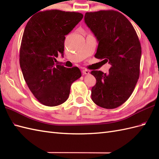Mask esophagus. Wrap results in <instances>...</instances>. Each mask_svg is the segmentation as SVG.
I'll return each mask as SVG.
<instances>
[{
    "label": "esophagus",
    "instance_id": "1",
    "mask_svg": "<svg viewBox=\"0 0 159 159\" xmlns=\"http://www.w3.org/2000/svg\"><path fill=\"white\" fill-rule=\"evenodd\" d=\"M82 72H83V74H88L89 73V71L88 70H86L85 69V70H83L82 71Z\"/></svg>",
    "mask_w": 159,
    "mask_h": 159
}]
</instances>
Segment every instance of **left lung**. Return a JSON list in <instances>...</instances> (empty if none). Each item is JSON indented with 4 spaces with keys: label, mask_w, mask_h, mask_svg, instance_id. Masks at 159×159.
<instances>
[{
    "label": "left lung",
    "mask_w": 159,
    "mask_h": 159,
    "mask_svg": "<svg viewBox=\"0 0 159 159\" xmlns=\"http://www.w3.org/2000/svg\"><path fill=\"white\" fill-rule=\"evenodd\" d=\"M85 22L96 37L95 57L109 62V73L92 70L96 83L92 99L104 109H116L129 98L139 77L141 47L133 26L114 10L87 12Z\"/></svg>",
    "instance_id": "8db88e82"
}]
</instances>
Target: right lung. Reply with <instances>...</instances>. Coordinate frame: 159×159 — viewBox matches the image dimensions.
Instances as JSON below:
<instances>
[{
    "label": "right lung",
    "mask_w": 159,
    "mask_h": 159,
    "mask_svg": "<svg viewBox=\"0 0 159 159\" xmlns=\"http://www.w3.org/2000/svg\"><path fill=\"white\" fill-rule=\"evenodd\" d=\"M78 12L52 9L40 11L29 20L20 50V65L30 91L43 105L58 106L70 95L72 83L81 76L79 67L57 65L63 55L65 35L83 19Z\"/></svg>",
    "instance_id": "1"
}]
</instances>
